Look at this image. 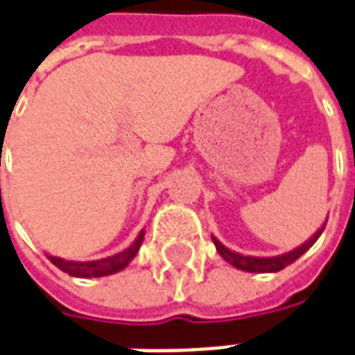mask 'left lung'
Here are the masks:
<instances>
[{"mask_svg":"<svg viewBox=\"0 0 355 355\" xmlns=\"http://www.w3.org/2000/svg\"><path fill=\"white\" fill-rule=\"evenodd\" d=\"M326 221H328V218H326ZM324 227H326V223H322L320 229H318L307 242L302 243V245H297V248H294V250L288 251V253H283V255L275 257L242 255V253H236V251L225 248L216 236H212V242L214 245H216L218 253H220L231 266L238 268V270H243V272H253V274H272V272H279V270H283V268H286L288 264H292V262L296 261V259H300V257L304 255L305 251L309 250L311 245L320 238Z\"/></svg>","mask_w":355,"mask_h":355,"instance_id":"obj_1","label":"left lung"}]
</instances>
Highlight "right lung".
Instances as JSON below:
<instances>
[{
  "instance_id": "obj_1",
  "label": "right lung",
  "mask_w": 355,
  "mask_h": 355,
  "mask_svg": "<svg viewBox=\"0 0 355 355\" xmlns=\"http://www.w3.org/2000/svg\"><path fill=\"white\" fill-rule=\"evenodd\" d=\"M143 238H145V229L139 231L137 238L134 242L130 243L128 248L121 253H115L112 257H105V259H98V261H64L61 257H53V255H46L51 261V264L64 272V274L72 275V277H105V275L117 274L121 270L128 266L130 262L134 261V257L137 255V251L141 248Z\"/></svg>"
}]
</instances>
